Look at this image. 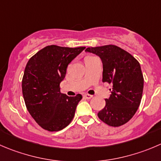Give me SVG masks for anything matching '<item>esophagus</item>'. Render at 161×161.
Listing matches in <instances>:
<instances>
[{
  "instance_id": "esophagus-1",
  "label": "esophagus",
  "mask_w": 161,
  "mask_h": 161,
  "mask_svg": "<svg viewBox=\"0 0 161 161\" xmlns=\"http://www.w3.org/2000/svg\"><path fill=\"white\" fill-rule=\"evenodd\" d=\"M83 97L86 98V99H91V98L93 97V95L88 94V93H85V94L83 95Z\"/></svg>"
}]
</instances>
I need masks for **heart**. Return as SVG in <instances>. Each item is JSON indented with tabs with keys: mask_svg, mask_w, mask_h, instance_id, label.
I'll return each instance as SVG.
<instances>
[{
	"mask_svg": "<svg viewBox=\"0 0 161 161\" xmlns=\"http://www.w3.org/2000/svg\"><path fill=\"white\" fill-rule=\"evenodd\" d=\"M88 57H90V56H88Z\"/></svg>",
	"mask_w": 161,
	"mask_h": 161,
	"instance_id": "b5f03b06",
	"label": "heart"
}]
</instances>
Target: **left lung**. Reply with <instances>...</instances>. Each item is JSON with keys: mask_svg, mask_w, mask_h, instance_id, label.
<instances>
[{"mask_svg": "<svg viewBox=\"0 0 161 161\" xmlns=\"http://www.w3.org/2000/svg\"><path fill=\"white\" fill-rule=\"evenodd\" d=\"M86 52L101 57L102 82L112 84V94L98 112L100 119L111 127L127 123L137 112L142 97L144 79L139 62L128 52L114 45L89 47Z\"/></svg>", "mask_w": 161, "mask_h": 161, "instance_id": "left-lung-1", "label": "left lung"}]
</instances>
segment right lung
Here are the masks:
<instances>
[{
  "instance_id": "1",
  "label": "right lung",
  "mask_w": 161,
  "mask_h": 161,
  "mask_svg": "<svg viewBox=\"0 0 161 161\" xmlns=\"http://www.w3.org/2000/svg\"><path fill=\"white\" fill-rule=\"evenodd\" d=\"M86 47L48 46L30 58L22 80L25 104L42 128L58 131L74 118L81 94L68 97L62 93L60 83L65 77L68 65Z\"/></svg>"
}]
</instances>
